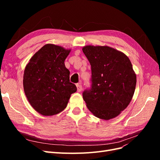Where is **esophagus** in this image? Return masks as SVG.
Segmentation results:
<instances>
[{
    "label": "esophagus",
    "mask_w": 160,
    "mask_h": 160,
    "mask_svg": "<svg viewBox=\"0 0 160 160\" xmlns=\"http://www.w3.org/2000/svg\"><path fill=\"white\" fill-rule=\"evenodd\" d=\"M77 91L78 92H81L82 91L81 83H79L78 84H77Z\"/></svg>",
    "instance_id": "obj_1"
}]
</instances>
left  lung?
I'll list each match as a JSON object with an SVG mask.
<instances>
[{"instance_id":"1","label":"left lung","mask_w":160,"mask_h":160,"mask_svg":"<svg viewBox=\"0 0 160 160\" xmlns=\"http://www.w3.org/2000/svg\"><path fill=\"white\" fill-rule=\"evenodd\" d=\"M83 52L91 67V89L83 98L95 117L109 120L118 116L132 101L136 74L128 56L108 46L86 45Z\"/></svg>"}]
</instances>
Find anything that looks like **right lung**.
I'll return each mask as SVG.
<instances>
[{
	"instance_id": "add662e5",
	"label": "right lung",
	"mask_w": 160,
	"mask_h": 160,
	"mask_svg": "<svg viewBox=\"0 0 160 160\" xmlns=\"http://www.w3.org/2000/svg\"><path fill=\"white\" fill-rule=\"evenodd\" d=\"M71 49L47 44L31 58L23 75V88L32 108L44 116L63 111L77 91L69 81L65 60Z\"/></svg>"
}]
</instances>
